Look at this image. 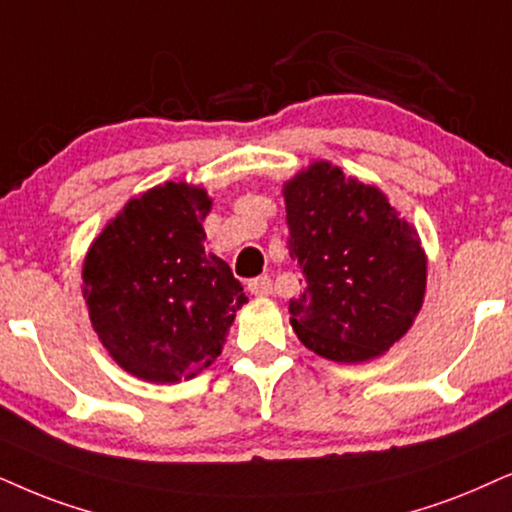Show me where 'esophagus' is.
<instances>
[{"mask_svg": "<svg viewBox=\"0 0 512 512\" xmlns=\"http://www.w3.org/2000/svg\"><path fill=\"white\" fill-rule=\"evenodd\" d=\"M248 290H250L252 295H257V297H267L271 293V278L267 274L257 276V278H250Z\"/></svg>", "mask_w": 512, "mask_h": 512, "instance_id": "1", "label": "esophagus"}]
</instances>
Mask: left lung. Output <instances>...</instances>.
Segmentation results:
<instances>
[{
	"label": "left lung",
	"instance_id": "left-lung-1",
	"mask_svg": "<svg viewBox=\"0 0 512 512\" xmlns=\"http://www.w3.org/2000/svg\"><path fill=\"white\" fill-rule=\"evenodd\" d=\"M288 250L304 274L290 323L304 347L333 361H366L411 328L425 293L416 229L375 186L314 163L286 189Z\"/></svg>",
	"mask_w": 512,
	"mask_h": 512
}]
</instances>
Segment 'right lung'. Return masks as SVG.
<instances>
[{
	"label": "right lung",
	"instance_id": "add662e5",
	"mask_svg": "<svg viewBox=\"0 0 512 512\" xmlns=\"http://www.w3.org/2000/svg\"><path fill=\"white\" fill-rule=\"evenodd\" d=\"M203 189L167 181L129 200L82 269L89 319L108 354L148 383L208 368L248 302L229 264L205 252Z\"/></svg>",
	"mask_w": 512,
	"mask_h": 512
}]
</instances>
